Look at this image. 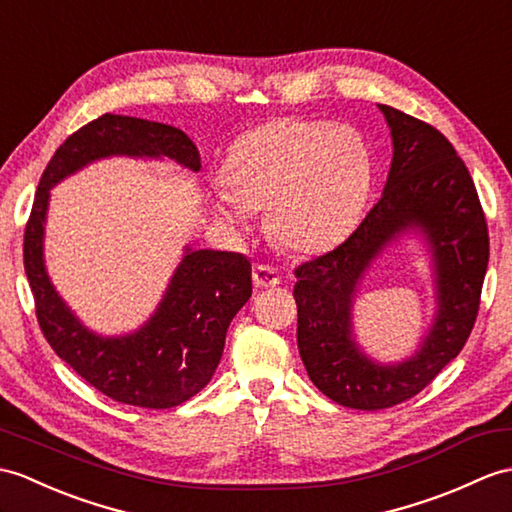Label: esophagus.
I'll use <instances>...</instances> for the list:
<instances>
[{"instance_id": "esophagus-1", "label": "esophagus", "mask_w": 512, "mask_h": 512, "mask_svg": "<svg viewBox=\"0 0 512 512\" xmlns=\"http://www.w3.org/2000/svg\"><path fill=\"white\" fill-rule=\"evenodd\" d=\"M253 281H255L257 288H275V285H279L281 277L272 266L261 264V266L253 268Z\"/></svg>"}]
</instances>
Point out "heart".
Masks as SVG:
<instances>
[{
    "instance_id": "heart-1",
    "label": "heart",
    "mask_w": 512,
    "mask_h": 512,
    "mask_svg": "<svg viewBox=\"0 0 512 512\" xmlns=\"http://www.w3.org/2000/svg\"><path fill=\"white\" fill-rule=\"evenodd\" d=\"M227 189L213 192V211L246 227L268 209L275 240L316 255L340 244L358 222L373 181L366 139L349 124L279 117L235 141L222 165Z\"/></svg>"
}]
</instances>
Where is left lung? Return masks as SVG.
I'll list each match as a JSON object with an SVG mask.
<instances>
[{"label":"left lung","instance_id":"left-lung-1","mask_svg":"<svg viewBox=\"0 0 512 512\" xmlns=\"http://www.w3.org/2000/svg\"><path fill=\"white\" fill-rule=\"evenodd\" d=\"M392 139L382 198L347 242L294 270L296 342L314 386L340 406L384 410L421 392L471 334L489 266V231L467 165L430 124L377 104ZM431 255L435 318L399 363L371 359L354 336L352 305L365 272L401 236Z\"/></svg>","mask_w":512,"mask_h":512}]
</instances>
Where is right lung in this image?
<instances>
[{
  "instance_id": "obj_1",
  "label": "right lung",
  "mask_w": 512,
  "mask_h": 512,
  "mask_svg": "<svg viewBox=\"0 0 512 512\" xmlns=\"http://www.w3.org/2000/svg\"><path fill=\"white\" fill-rule=\"evenodd\" d=\"M130 157L200 170V154L183 130L106 113L67 137L41 176L23 237V266L43 336L61 360L102 395L137 408L181 406L209 384L233 316L251 299V261L240 253L185 246L157 310L120 336L89 329L56 292L45 268L50 192L87 165Z\"/></svg>"
}]
</instances>
